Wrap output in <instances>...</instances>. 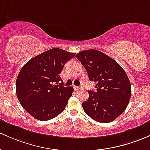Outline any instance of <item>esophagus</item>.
Listing matches in <instances>:
<instances>
[{"label": "esophagus", "mask_w": 150, "mask_h": 150, "mask_svg": "<svg viewBox=\"0 0 150 150\" xmlns=\"http://www.w3.org/2000/svg\"><path fill=\"white\" fill-rule=\"evenodd\" d=\"M73 88H74V90H80V88H79V87H78V86H74Z\"/></svg>", "instance_id": "1"}]
</instances>
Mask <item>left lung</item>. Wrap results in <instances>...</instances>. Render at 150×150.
I'll return each instance as SVG.
<instances>
[{
  "mask_svg": "<svg viewBox=\"0 0 150 150\" xmlns=\"http://www.w3.org/2000/svg\"><path fill=\"white\" fill-rule=\"evenodd\" d=\"M86 70L95 90L82 103L84 111L94 120L108 123L120 115L129 104L131 85L124 69L99 50H83L75 55Z\"/></svg>",
  "mask_w": 150,
  "mask_h": 150,
  "instance_id": "left-lung-1",
  "label": "left lung"
}]
</instances>
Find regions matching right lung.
Wrapping results in <instances>:
<instances>
[{
  "mask_svg": "<svg viewBox=\"0 0 150 150\" xmlns=\"http://www.w3.org/2000/svg\"><path fill=\"white\" fill-rule=\"evenodd\" d=\"M75 55L55 47L33 57L21 68L16 80V95L34 118L47 121L64 111L74 89L64 87L60 75L66 62Z\"/></svg>",
  "mask_w": 150,
  "mask_h": 150,
  "instance_id": "obj_1",
  "label": "right lung"
}]
</instances>
